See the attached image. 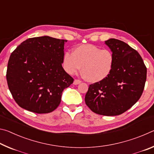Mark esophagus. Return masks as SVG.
Masks as SVG:
<instances>
[{"label":"esophagus","mask_w":154,"mask_h":154,"mask_svg":"<svg viewBox=\"0 0 154 154\" xmlns=\"http://www.w3.org/2000/svg\"><path fill=\"white\" fill-rule=\"evenodd\" d=\"M81 82H82V81L79 79H75L73 83H74V85H78V84H79Z\"/></svg>","instance_id":"1"}]
</instances>
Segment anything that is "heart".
<instances>
[{
  "label": "heart",
  "instance_id": "obj_1",
  "mask_svg": "<svg viewBox=\"0 0 154 154\" xmlns=\"http://www.w3.org/2000/svg\"><path fill=\"white\" fill-rule=\"evenodd\" d=\"M114 56L109 49H100L91 44L75 48L73 53L67 51L63 57V66L67 73H77L82 67V73L87 81L98 82L110 73Z\"/></svg>",
  "mask_w": 154,
  "mask_h": 154
}]
</instances>
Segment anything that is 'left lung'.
<instances>
[{
	"instance_id": "8db88e82",
	"label": "left lung",
	"mask_w": 154,
	"mask_h": 154,
	"mask_svg": "<svg viewBox=\"0 0 154 154\" xmlns=\"http://www.w3.org/2000/svg\"><path fill=\"white\" fill-rule=\"evenodd\" d=\"M105 44L114 56L113 67L106 78L90 85L85 102L96 114L118 116L131 108L141 96L147 68L138 51L124 41L110 38Z\"/></svg>"
}]
</instances>
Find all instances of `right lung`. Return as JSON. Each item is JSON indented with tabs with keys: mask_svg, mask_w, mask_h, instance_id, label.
Returning <instances> with one entry per match:
<instances>
[{
	"mask_svg": "<svg viewBox=\"0 0 154 154\" xmlns=\"http://www.w3.org/2000/svg\"><path fill=\"white\" fill-rule=\"evenodd\" d=\"M66 41L48 36L30 38L12 52L6 77L20 107L41 114L59 106L62 92L74 81L62 66Z\"/></svg>",
	"mask_w": 154,
	"mask_h": 154,
	"instance_id": "obj_1",
	"label": "right lung"
}]
</instances>
